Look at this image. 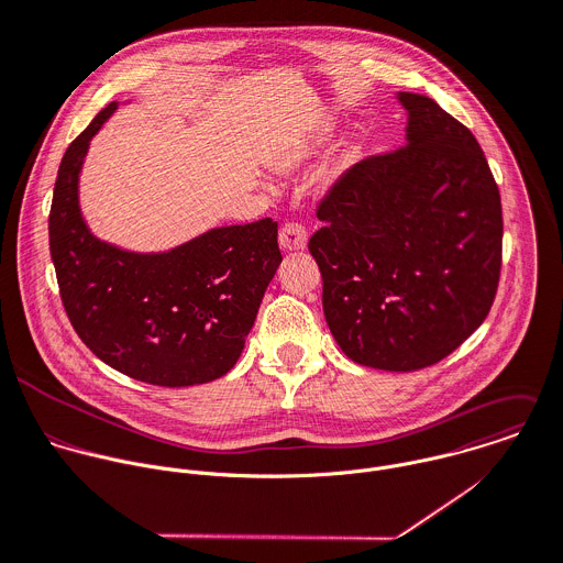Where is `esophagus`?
<instances>
[{
    "label": "esophagus",
    "instance_id": "1",
    "mask_svg": "<svg viewBox=\"0 0 563 563\" xmlns=\"http://www.w3.org/2000/svg\"><path fill=\"white\" fill-rule=\"evenodd\" d=\"M307 230L302 223H285L280 228V234H278V241H280V247L285 252H296V250H305L307 247Z\"/></svg>",
    "mask_w": 563,
    "mask_h": 563
}]
</instances>
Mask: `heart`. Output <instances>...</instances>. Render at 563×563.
I'll return each instance as SVG.
<instances>
[{"mask_svg":"<svg viewBox=\"0 0 563 563\" xmlns=\"http://www.w3.org/2000/svg\"><path fill=\"white\" fill-rule=\"evenodd\" d=\"M329 129H322L318 133H307L300 137H291L274 157H272V166L280 173H289L294 168H298L311 153L313 148L327 137Z\"/></svg>","mask_w":563,"mask_h":563,"instance_id":"obj_1","label":"heart"}]
</instances>
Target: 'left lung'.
I'll list each match as a JSON object with an SVG mask.
<instances>
[{
    "label": "left lung",
    "instance_id": "1",
    "mask_svg": "<svg viewBox=\"0 0 563 563\" xmlns=\"http://www.w3.org/2000/svg\"><path fill=\"white\" fill-rule=\"evenodd\" d=\"M397 98L408 111L406 144L333 184L309 252L344 355L410 373L448 357L489 316L503 203L474 133L428 96Z\"/></svg>",
    "mask_w": 563,
    "mask_h": 563
}]
</instances>
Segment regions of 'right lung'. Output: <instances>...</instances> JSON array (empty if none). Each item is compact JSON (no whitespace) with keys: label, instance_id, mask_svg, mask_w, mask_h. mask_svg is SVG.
Returning a JSON list of instances; mask_svg holds the SVG:
<instances>
[{"label":"right lung","instance_id":"right-lung-1","mask_svg":"<svg viewBox=\"0 0 563 563\" xmlns=\"http://www.w3.org/2000/svg\"><path fill=\"white\" fill-rule=\"evenodd\" d=\"M109 102L67 146L49 208V254L65 313L107 366L144 384L184 388L223 377L241 357L283 256L278 223L225 225L159 254L96 239L78 206L89 140Z\"/></svg>","mask_w":563,"mask_h":563}]
</instances>
